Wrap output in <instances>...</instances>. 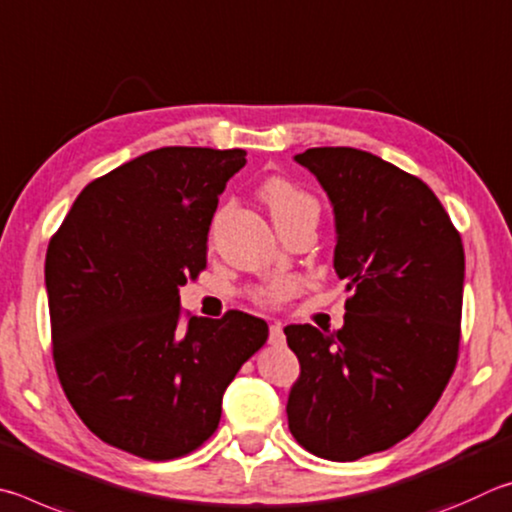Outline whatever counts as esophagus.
<instances>
[{"mask_svg":"<svg viewBox=\"0 0 512 512\" xmlns=\"http://www.w3.org/2000/svg\"><path fill=\"white\" fill-rule=\"evenodd\" d=\"M270 344H274V346L283 344V326L281 324L270 326Z\"/></svg>","mask_w":512,"mask_h":512,"instance_id":"34e87169","label":"esophagus"}]
</instances>
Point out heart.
<instances>
[{
  "label": "heart",
  "mask_w": 512,
  "mask_h": 512,
  "mask_svg": "<svg viewBox=\"0 0 512 512\" xmlns=\"http://www.w3.org/2000/svg\"><path fill=\"white\" fill-rule=\"evenodd\" d=\"M261 200L265 202L267 211H270L276 229L288 227V224L301 222V220H315L319 218V202L315 195L303 191L301 186L292 184L290 179L274 175L265 179L261 184ZM294 292V285L290 281L276 279L267 285H261L251 292V297L258 303H265V306H274V303H281L290 297Z\"/></svg>",
  "instance_id": "b5f03b06"
}]
</instances>
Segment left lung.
<instances>
[{
  "label": "left lung",
  "mask_w": 512,
  "mask_h": 512,
  "mask_svg": "<svg viewBox=\"0 0 512 512\" xmlns=\"http://www.w3.org/2000/svg\"><path fill=\"white\" fill-rule=\"evenodd\" d=\"M294 161L335 213L344 326H285L301 373L288 398L292 436L328 461L389 450L429 416L461 339L465 254L423 179L357 148H310Z\"/></svg>",
  "instance_id": "obj_1"
}]
</instances>
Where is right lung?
<instances>
[{
  "label": "right lung",
  "instance_id": "obj_1",
  "mask_svg": "<svg viewBox=\"0 0 512 512\" xmlns=\"http://www.w3.org/2000/svg\"><path fill=\"white\" fill-rule=\"evenodd\" d=\"M245 155L150 150L87 184L49 242L62 389L89 432L141 459L197 450L218 429L224 391L270 335L240 310L179 324V288L206 267L218 197Z\"/></svg>",
  "mask_w": 512,
  "mask_h": 512
}]
</instances>
